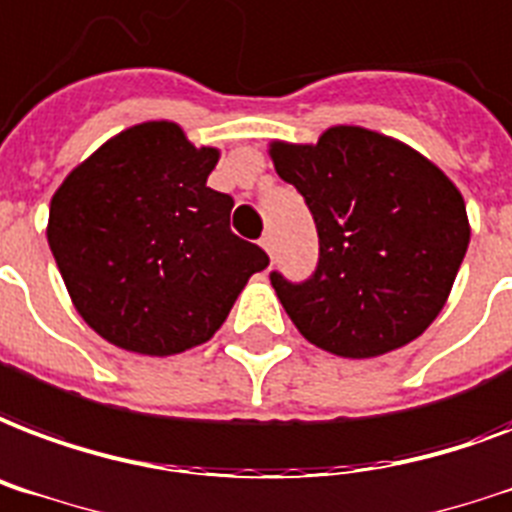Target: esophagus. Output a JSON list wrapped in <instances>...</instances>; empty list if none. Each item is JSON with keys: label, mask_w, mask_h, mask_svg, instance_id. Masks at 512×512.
Instances as JSON below:
<instances>
[{"label": "esophagus", "mask_w": 512, "mask_h": 512, "mask_svg": "<svg viewBox=\"0 0 512 512\" xmlns=\"http://www.w3.org/2000/svg\"><path fill=\"white\" fill-rule=\"evenodd\" d=\"M260 247H263L268 255H273V233H263V239H260Z\"/></svg>", "instance_id": "1"}]
</instances>
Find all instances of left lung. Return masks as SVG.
Listing matches in <instances>:
<instances>
[{
	"instance_id": "1",
	"label": "left lung",
	"mask_w": 512,
	"mask_h": 512,
	"mask_svg": "<svg viewBox=\"0 0 512 512\" xmlns=\"http://www.w3.org/2000/svg\"><path fill=\"white\" fill-rule=\"evenodd\" d=\"M271 158L303 195L319 236L306 282L271 271L303 338L351 360L419 338L470 244L454 182L403 142L357 126L330 128L317 144L273 142Z\"/></svg>"
}]
</instances>
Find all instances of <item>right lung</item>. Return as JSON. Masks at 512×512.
I'll return each mask as SVG.
<instances>
[{
	"instance_id": "obj_1",
	"label": "right lung",
	"mask_w": 512,
	"mask_h": 512,
	"mask_svg": "<svg viewBox=\"0 0 512 512\" xmlns=\"http://www.w3.org/2000/svg\"><path fill=\"white\" fill-rule=\"evenodd\" d=\"M220 152L177 123L117 134L50 201L48 244L74 308L136 354L209 341L268 255L230 230L233 198L206 187Z\"/></svg>"
}]
</instances>
